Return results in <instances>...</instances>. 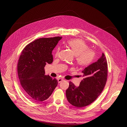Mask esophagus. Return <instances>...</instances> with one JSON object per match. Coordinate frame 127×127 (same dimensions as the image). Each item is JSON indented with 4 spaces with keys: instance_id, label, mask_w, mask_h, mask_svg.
<instances>
[{
    "instance_id": "obj_1",
    "label": "esophagus",
    "mask_w": 127,
    "mask_h": 127,
    "mask_svg": "<svg viewBox=\"0 0 127 127\" xmlns=\"http://www.w3.org/2000/svg\"><path fill=\"white\" fill-rule=\"evenodd\" d=\"M62 81H63V79H62V78H59V79H58V83H60L61 82H62Z\"/></svg>"
}]
</instances>
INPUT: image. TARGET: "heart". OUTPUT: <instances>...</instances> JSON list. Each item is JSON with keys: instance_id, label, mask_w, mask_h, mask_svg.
<instances>
[{"instance_id": "1", "label": "heart", "mask_w": 127, "mask_h": 127, "mask_svg": "<svg viewBox=\"0 0 127 127\" xmlns=\"http://www.w3.org/2000/svg\"><path fill=\"white\" fill-rule=\"evenodd\" d=\"M66 46L75 56V61L80 66H88L90 64L95 57L94 51L88 49V46L81 39H73L66 43ZM59 52V48H57L55 56H57Z\"/></svg>"}]
</instances>
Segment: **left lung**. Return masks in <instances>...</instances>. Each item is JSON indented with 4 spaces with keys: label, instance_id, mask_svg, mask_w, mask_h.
<instances>
[{
    "label": "left lung",
    "instance_id": "left-lung-1",
    "mask_svg": "<svg viewBox=\"0 0 127 127\" xmlns=\"http://www.w3.org/2000/svg\"><path fill=\"white\" fill-rule=\"evenodd\" d=\"M83 79L78 87L69 82L66 91L68 101L77 108L84 107L94 102L102 92L108 76L107 61L103 53L97 61L82 71Z\"/></svg>",
    "mask_w": 127,
    "mask_h": 127
}]
</instances>
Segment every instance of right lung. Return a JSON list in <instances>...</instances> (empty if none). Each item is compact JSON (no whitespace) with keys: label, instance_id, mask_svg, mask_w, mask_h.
Returning <instances> with one entry per match:
<instances>
[{"label":"right lung","instance_id":"1","mask_svg":"<svg viewBox=\"0 0 127 127\" xmlns=\"http://www.w3.org/2000/svg\"><path fill=\"white\" fill-rule=\"evenodd\" d=\"M62 37L41 38L27 45L17 64L20 84L27 97L39 102L47 99L58 85V80L45 75L44 67L53 62L52 51Z\"/></svg>","mask_w":127,"mask_h":127}]
</instances>
